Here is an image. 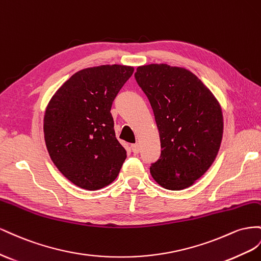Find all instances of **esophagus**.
Instances as JSON below:
<instances>
[{
	"label": "esophagus",
	"instance_id": "esophagus-1",
	"mask_svg": "<svg viewBox=\"0 0 261 261\" xmlns=\"http://www.w3.org/2000/svg\"><path fill=\"white\" fill-rule=\"evenodd\" d=\"M131 148H132V152H133V153H135V154H139V152H140V145H139L138 143L132 144V145H131Z\"/></svg>",
	"mask_w": 261,
	"mask_h": 261
}]
</instances>
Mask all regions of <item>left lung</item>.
Here are the masks:
<instances>
[{
  "label": "left lung",
  "mask_w": 261,
  "mask_h": 261,
  "mask_svg": "<svg viewBox=\"0 0 261 261\" xmlns=\"http://www.w3.org/2000/svg\"><path fill=\"white\" fill-rule=\"evenodd\" d=\"M135 77L150 100L160 132L161 156L151 165V175L165 189L188 188L210 168L220 150V103L184 68L142 65Z\"/></svg>",
  "instance_id": "obj_1"
}]
</instances>
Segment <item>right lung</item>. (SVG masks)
<instances>
[{
	"instance_id": "add662e5",
	"label": "right lung",
	"mask_w": 261,
	"mask_h": 261,
	"mask_svg": "<svg viewBox=\"0 0 261 261\" xmlns=\"http://www.w3.org/2000/svg\"><path fill=\"white\" fill-rule=\"evenodd\" d=\"M135 69L100 65L76 72L50 99L43 118L47 150L57 168L80 188L113 182L126 158L110 109Z\"/></svg>"
}]
</instances>
